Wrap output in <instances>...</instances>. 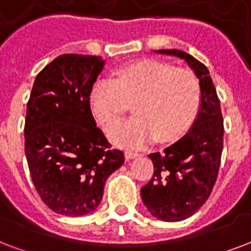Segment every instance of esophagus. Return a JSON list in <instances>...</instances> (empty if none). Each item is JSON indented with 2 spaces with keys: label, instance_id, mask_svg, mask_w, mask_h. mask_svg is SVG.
Here are the masks:
<instances>
[{
  "label": "esophagus",
  "instance_id": "1",
  "mask_svg": "<svg viewBox=\"0 0 251 251\" xmlns=\"http://www.w3.org/2000/svg\"><path fill=\"white\" fill-rule=\"evenodd\" d=\"M124 156H126V159L129 160V159H135V157H137L139 153H137V152H132V151H126V152H124Z\"/></svg>",
  "mask_w": 251,
  "mask_h": 251
}]
</instances>
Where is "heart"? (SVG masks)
Returning <instances> with one entry per match:
<instances>
[{"label": "heart", "mask_w": 251, "mask_h": 251, "mask_svg": "<svg viewBox=\"0 0 251 251\" xmlns=\"http://www.w3.org/2000/svg\"><path fill=\"white\" fill-rule=\"evenodd\" d=\"M200 103V80L192 70L152 58L114 69L110 83H97L88 98L92 116L105 129L118 124L132 104L135 116L108 133L115 146L123 148H137L153 139L177 140L193 124Z\"/></svg>", "instance_id": "obj_1"}]
</instances>
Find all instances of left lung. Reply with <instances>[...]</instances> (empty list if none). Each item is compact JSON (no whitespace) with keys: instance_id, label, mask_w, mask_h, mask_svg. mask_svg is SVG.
Returning <instances> with one entry per match:
<instances>
[{"instance_id":"obj_1","label":"left lung","mask_w":251,"mask_h":251,"mask_svg":"<svg viewBox=\"0 0 251 251\" xmlns=\"http://www.w3.org/2000/svg\"><path fill=\"white\" fill-rule=\"evenodd\" d=\"M156 52L185 59L201 87V105L193 127L164 152L150 154L153 176L140 190L152 216L176 222L193 216L212 193L221 164L224 119L217 91L204 63L181 50Z\"/></svg>"}]
</instances>
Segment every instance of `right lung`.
I'll return each instance as SVG.
<instances>
[{
  "instance_id": "add662e5",
  "label": "right lung",
  "mask_w": 251,
  "mask_h": 251,
  "mask_svg": "<svg viewBox=\"0 0 251 251\" xmlns=\"http://www.w3.org/2000/svg\"><path fill=\"white\" fill-rule=\"evenodd\" d=\"M104 66L100 56L63 54L37 75L25 119V153L35 189L52 212L95 210L105 180L124 163L97 127L88 98Z\"/></svg>"
}]
</instances>
